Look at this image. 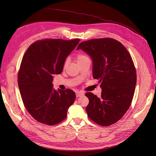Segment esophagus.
<instances>
[{"label":"esophagus","mask_w":156,"mask_h":156,"mask_svg":"<svg viewBox=\"0 0 156 156\" xmlns=\"http://www.w3.org/2000/svg\"><path fill=\"white\" fill-rule=\"evenodd\" d=\"M83 95H84V93H83V92H76V96L77 97H81V96H83Z\"/></svg>","instance_id":"1"}]
</instances>
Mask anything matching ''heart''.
I'll use <instances>...</instances> for the list:
<instances>
[{"instance_id": "obj_1", "label": "heart", "mask_w": 156, "mask_h": 156, "mask_svg": "<svg viewBox=\"0 0 156 156\" xmlns=\"http://www.w3.org/2000/svg\"><path fill=\"white\" fill-rule=\"evenodd\" d=\"M88 57L85 55V54H78L76 55V60L77 61L78 63H80L81 62H82L86 59H88ZM69 60L68 58H66L64 61V64H63V67L65 68H66L68 64H69Z\"/></svg>"}]
</instances>
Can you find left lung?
<instances>
[{"instance_id":"obj_1","label":"left lung","mask_w":156,"mask_h":156,"mask_svg":"<svg viewBox=\"0 0 156 156\" xmlns=\"http://www.w3.org/2000/svg\"><path fill=\"white\" fill-rule=\"evenodd\" d=\"M93 61V78L99 80L101 97L87 92L88 118L102 126L115 123L132 104L136 83V73L131 55L119 41L111 38H95L80 43Z\"/></svg>"}]
</instances>
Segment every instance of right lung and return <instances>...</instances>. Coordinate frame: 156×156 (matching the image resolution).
Instances as JSON below:
<instances>
[{
    "label": "right lung",
    "mask_w": 156,
    "mask_h": 156,
    "mask_svg": "<svg viewBox=\"0 0 156 156\" xmlns=\"http://www.w3.org/2000/svg\"><path fill=\"white\" fill-rule=\"evenodd\" d=\"M80 41L45 38L33 43L24 53L18 83L24 107L38 122L55 125L65 119L75 101L72 90L53 88V75L61 74L64 61Z\"/></svg>",
    "instance_id": "1"
}]
</instances>
